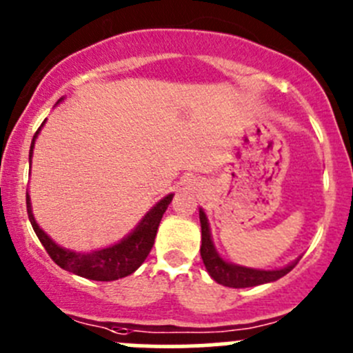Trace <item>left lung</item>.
Masks as SVG:
<instances>
[{"label":"left lung","instance_id":"obj_1","mask_svg":"<svg viewBox=\"0 0 353 353\" xmlns=\"http://www.w3.org/2000/svg\"><path fill=\"white\" fill-rule=\"evenodd\" d=\"M199 223H201V248H199V252H201V259L205 263L206 270H208L210 276L216 283H222V285L232 288L256 287L261 285V283H270L282 279L297 265V261H294L292 265L283 266V268L279 270H256L227 263L225 259L220 258L215 245H213L208 220H206L205 212L201 208H199Z\"/></svg>","mask_w":353,"mask_h":353}]
</instances>
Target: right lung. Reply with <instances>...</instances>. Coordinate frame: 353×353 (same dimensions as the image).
<instances>
[{"label":"right lung","instance_id":"add662e5","mask_svg":"<svg viewBox=\"0 0 353 353\" xmlns=\"http://www.w3.org/2000/svg\"><path fill=\"white\" fill-rule=\"evenodd\" d=\"M41 128L35 131L34 138H32L30 152H28L30 162L32 154H34L35 138H37ZM172 196L174 194H167L165 198L160 199L154 208L141 219V222L138 223L137 229H134L130 236L124 237L121 243L90 252H74L56 244L54 241L37 225V222H35L28 193L27 213L28 220H30L32 223V229L37 234L39 241H41L44 249L48 251V254L51 256V259L56 265L61 266L66 272L83 276V279L97 280V282H112V280H119L123 279V276H128L133 272H137L141 266V263L147 259L148 252L154 248L157 229H159L160 220H162V215L165 213L169 203L172 201Z\"/></svg>","mask_w":353,"mask_h":353}]
</instances>
